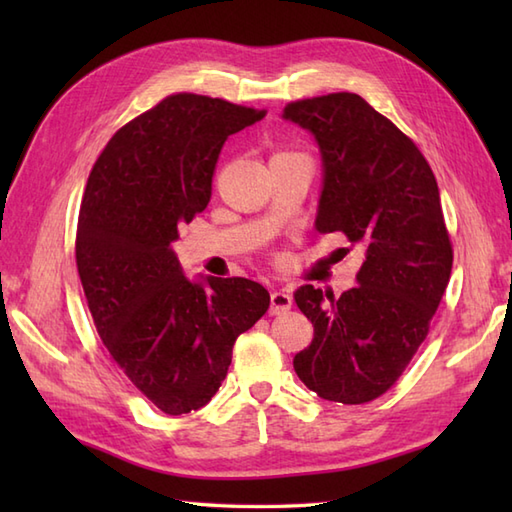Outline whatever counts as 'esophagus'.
<instances>
[{"label":"esophagus","instance_id":"34e87169","mask_svg":"<svg viewBox=\"0 0 512 512\" xmlns=\"http://www.w3.org/2000/svg\"><path fill=\"white\" fill-rule=\"evenodd\" d=\"M290 308H292V297L286 290H275L273 295H270V312L273 314H281Z\"/></svg>","mask_w":512,"mask_h":512}]
</instances>
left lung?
Returning <instances> with one entry per match:
<instances>
[{"label": "left lung", "mask_w": 512, "mask_h": 512, "mask_svg": "<svg viewBox=\"0 0 512 512\" xmlns=\"http://www.w3.org/2000/svg\"><path fill=\"white\" fill-rule=\"evenodd\" d=\"M284 118L321 149L314 228L365 250L358 286L339 299L310 284L295 292L314 325L295 372L325 400L363 405L405 372L447 290L453 246L438 182L416 143L358 94L288 103Z\"/></svg>", "instance_id": "left-lung-1"}]
</instances>
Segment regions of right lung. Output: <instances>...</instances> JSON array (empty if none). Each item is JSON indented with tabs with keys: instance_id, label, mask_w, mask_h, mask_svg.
Returning <instances> with one entry per match:
<instances>
[{
	"instance_id": "obj_1",
	"label": "right lung",
	"mask_w": 512,
	"mask_h": 512,
	"mask_svg": "<svg viewBox=\"0 0 512 512\" xmlns=\"http://www.w3.org/2000/svg\"><path fill=\"white\" fill-rule=\"evenodd\" d=\"M266 110L171 94L112 136L88 178L76 268L107 352L167 416L204 407L220 389L237 336L270 306L244 277H184L171 244L211 200L224 140Z\"/></svg>"
}]
</instances>
